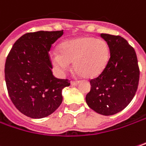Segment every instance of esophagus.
<instances>
[{
    "label": "esophagus",
    "mask_w": 146,
    "mask_h": 146,
    "mask_svg": "<svg viewBox=\"0 0 146 146\" xmlns=\"http://www.w3.org/2000/svg\"><path fill=\"white\" fill-rule=\"evenodd\" d=\"M78 84H79L78 81H71V84L73 85V86H76V85H78Z\"/></svg>",
    "instance_id": "1"
}]
</instances>
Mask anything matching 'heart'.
I'll list each match as a JSON object with an SVG mask.
<instances>
[{"instance_id":"1","label":"heart","mask_w":146,"mask_h":146,"mask_svg":"<svg viewBox=\"0 0 146 146\" xmlns=\"http://www.w3.org/2000/svg\"><path fill=\"white\" fill-rule=\"evenodd\" d=\"M109 44L92 36H81L62 42L59 52H52L51 61L55 68L65 72L73 62L74 72L84 78H94L103 73L110 61Z\"/></svg>"}]
</instances>
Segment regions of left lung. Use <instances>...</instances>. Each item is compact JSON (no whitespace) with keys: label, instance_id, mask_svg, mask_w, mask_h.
<instances>
[{"label":"left lung","instance_id":"obj_1","mask_svg":"<svg viewBox=\"0 0 146 146\" xmlns=\"http://www.w3.org/2000/svg\"><path fill=\"white\" fill-rule=\"evenodd\" d=\"M110 49L105 70L90 79L87 104L103 115L120 112L133 100L138 88L139 68L135 49L120 36L101 33Z\"/></svg>","mask_w":146,"mask_h":146}]
</instances>
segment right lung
Segmentation results:
<instances>
[{"label":"right lung","mask_w":146,"mask_h":146,"mask_svg":"<svg viewBox=\"0 0 146 146\" xmlns=\"http://www.w3.org/2000/svg\"><path fill=\"white\" fill-rule=\"evenodd\" d=\"M62 31L27 33L14 43L5 64L8 94L23 114L44 118L62 104V91L70 85L68 79L53 76L49 51L62 36Z\"/></svg>","instance_id":"right-lung-1"}]
</instances>
